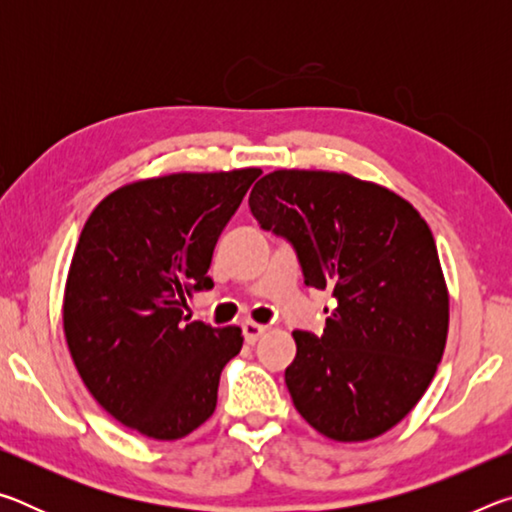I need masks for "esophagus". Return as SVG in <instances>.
<instances>
[{
    "label": "esophagus",
    "instance_id": "34e87169",
    "mask_svg": "<svg viewBox=\"0 0 512 512\" xmlns=\"http://www.w3.org/2000/svg\"><path fill=\"white\" fill-rule=\"evenodd\" d=\"M241 329H244V339L246 343L255 345L259 341V336H262L266 332V325H259V323H253V320H246L244 325H241Z\"/></svg>",
    "mask_w": 512,
    "mask_h": 512
}]
</instances>
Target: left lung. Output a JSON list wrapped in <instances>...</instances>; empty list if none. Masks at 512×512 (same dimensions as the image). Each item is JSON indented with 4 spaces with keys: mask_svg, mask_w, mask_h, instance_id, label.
<instances>
[{
    "mask_svg": "<svg viewBox=\"0 0 512 512\" xmlns=\"http://www.w3.org/2000/svg\"><path fill=\"white\" fill-rule=\"evenodd\" d=\"M248 205L296 250L307 287L336 300L323 334L293 332L284 381L298 413L339 443L393 429L447 341L449 296L427 221L391 189L334 171L266 173Z\"/></svg>",
    "mask_w": 512,
    "mask_h": 512,
    "instance_id": "1",
    "label": "left lung"
}]
</instances>
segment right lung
I'll return each mask as SVG.
<instances>
[{"instance_id":"right-lung-1","label":"right lung","mask_w":512,"mask_h":512,"mask_svg":"<svg viewBox=\"0 0 512 512\" xmlns=\"http://www.w3.org/2000/svg\"><path fill=\"white\" fill-rule=\"evenodd\" d=\"M259 169L171 173L119 187L94 207L69 266L63 325L83 384L142 436L178 440L216 409L239 327L183 318L214 287L216 241Z\"/></svg>"}]
</instances>
